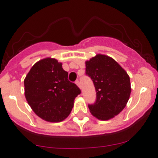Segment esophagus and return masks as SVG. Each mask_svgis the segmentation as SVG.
Here are the masks:
<instances>
[{
	"mask_svg": "<svg viewBox=\"0 0 158 158\" xmlns=\"http://www.w3.org/2000/svg\"><path fill=\"white\" fill-rule=\"evenodd\" d=\"M76 85H78V86L79 87V88L81 89V85H80V82H79V80H76Z\"/></svg>",
	"mask_w": 158,
	"mask_h": 158,
	"instance_id": "obj_1",
	"label": "esophagus"
}]
</instances>
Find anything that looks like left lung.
<instances>
[{
    "label": "left lung",
    "instance_id": "8db88e82",
    "mask_svg": "<svg viewBox=\"0 0 158 158\" xmlns=\"http://www.w3.org/2000/svg\"><path fill=\"white\" fill-rule=\"evenodd\" d=\"M85 75L91 78L96 92L95 102L88 105L90 113L100 120L119 114L131 92L127 72L114 59L99 54L85 62Z\"/></svg>",
    "mask_w": 158,
    "mask_h": 158
}]
</instances>
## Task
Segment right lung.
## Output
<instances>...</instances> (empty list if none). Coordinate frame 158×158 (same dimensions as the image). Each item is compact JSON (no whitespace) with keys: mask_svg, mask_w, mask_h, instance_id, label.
Masks as SVG:
<instances>
[{"mask_svg":"<svg viewBox=\"0 0 158 158\" xmlns=\"http://www.w3.org/2000/svg\"><path fill=\"white\" fill-rule=\"evenodd\" d=\"M24 95L35 114L48 122H61L70 114L81 93L68 79L62 63L47 58L36 62L24 81Z\"/></svg>","mask_w":158,"mask_h":158,"instance_id":"obj_1","label":"right lung"}]
</instances>
